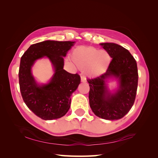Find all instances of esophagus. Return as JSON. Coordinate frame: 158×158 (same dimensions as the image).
<instances>
[{
  "label": "esophagus",
  "instance_id": "34e87169",
  "mask_svg": "<svg viewBox=\"0 0 158 158\" xmlns=\"http://www.w3.org/2000/svg\"><path fill=\"white\" fill-rule=\"evenodd\" d=\"M81 82H85L86 81V77L84 75H81Z\"/></svg>",
  "mask_w": 158,
  "mask_h": 158
}]
</instances>
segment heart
<instances>
[{
    "label": "heart",
    "mask_w": 158,
    "mask_h": 158,
    "mask_svg": "<svg viewBox=\"0 0 158 158\" xmlns=\"http://www.w3.org/2000/svg\"><path fill=\"white\" fill-rule=\"evenodd\" d=\"M70 58L79 69H85L87 74L93 77L105 72L111 62L108 52L92 46L77 47L70 53Z\"/></svg>",
    "instance_id": "b5f03b06"
}]
</instances>
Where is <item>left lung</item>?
<instances>
[{"mask_svg":"<svg viewBox=\"0 0 158 158\" xmlns=\"http://www.w3.org/2000/svg\"><path fill=\"white\" fill-rule=\"evenodd\" d=\"M112 60L106 71L93 79H88L89 106L100 118L117 120L122 118L132 108L136 98L139 74L135 59L127 49L112 43H101ZM111 76L119 79L120 88L115 94L107 90L106 80Z\"/></svg>","mask_w":158,"mask_h":158,"instance_id":"8db88e82","label":"left lung"}]
</instances>
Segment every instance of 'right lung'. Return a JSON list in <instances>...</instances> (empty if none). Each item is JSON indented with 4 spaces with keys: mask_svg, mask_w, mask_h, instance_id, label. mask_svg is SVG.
I'll return each mask as SVG.
<instances>
[{
    "mask_svg": "<svg viewBox=\"0 0 158 158\" xmlns=\"http://www.w3.org/2000/svg\"><path fill=\"white\" fill-rule=\"evenodd\" d=\"M75 41H45L33 44L22 55L19 69V84L23 102L36 116L44 120L63 117L70 106V96L80 83L78 74L64 69V58ZM46 56L55 68L48 85L36 84L31 74L35 60Z\"/></svg>",
    "mask_w": 158,
    "mask_h": 158,
    "instance_id": "1",
    "label": "right lung"
}]
</instances>
